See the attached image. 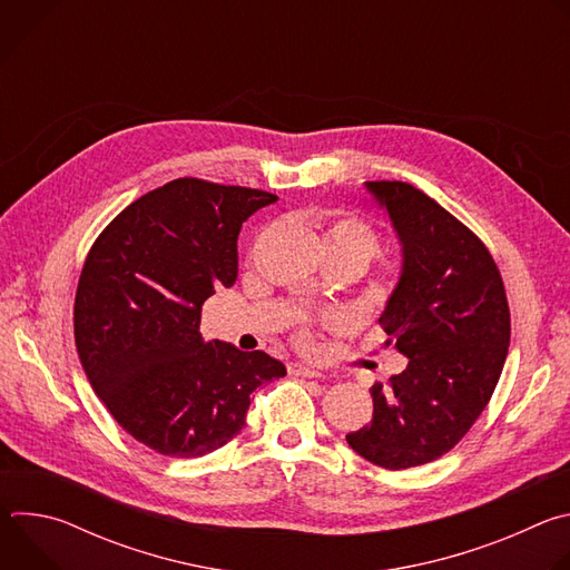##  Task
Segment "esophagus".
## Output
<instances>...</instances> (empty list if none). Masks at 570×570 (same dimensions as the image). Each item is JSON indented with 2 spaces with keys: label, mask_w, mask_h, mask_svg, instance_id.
I'll list each match as a JSON object with an SVG mask.
<instances>
[{
  "label": "esophagus",
  "mask_w": 570,
  "mask_h": 570,
  "mask_svg": "<svg viewBox=\"0 0 570 570\" xmlns=\"http://www.w3.org/2000/svg\"><path fill=\"white\" fill-rule=\"evenodd\" d=\"M288 372H291L293 376L320 379V372H317V370H313V367H308V365H302V363H291V365H288Z\"/></svg>",
  "instance_id": "obj_1"
}]
</instances>
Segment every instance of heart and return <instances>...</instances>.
<instances>
[{"mask_svg": "<svg viewBox=\"0 0 570 570\" xmlns=\"http://www.w3.org/2000/svg\"><path fill=\"white\" fill-rule=\"evenodd\" d=\"M322 246L327 257L350 259L365 268L381 253V238L367 220L358 216H336L322 234Z\"/></svg>", "mask_w": 570, "mask_h": 570, "instance_id": "1", "label": "heart"}]
</instances>
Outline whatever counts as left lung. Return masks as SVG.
I'll return each mask as SVG.
<instances>
[{"mask_svg": "<svg viewBox=\"0 0 570 570\" xmlns=\"http://www.w3.org/2000/svg\"><path fill=\"white\" fill-rule=\"evenodd\" d=\"M401 243V273L379 317L409 367L372 385L374 415L347 444L383 469L451 451L490 403L510 347V306L484 243L409 183H365Z\"/></svg>", "mask_w": 570, "mask_h": 570, "instance_id": "left-lung-1", "label": "left lung"}]
</instances>
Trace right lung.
Returning a JSON list of instances; mask_svg holds the SVG:
<instances>
[{
	"label": "right lung",
	"instance_id": "obj_1",
	"mask_svg": "<svg viewBox=\"0 0 570 570\" xmlns=\"http://www.w3.org/2000/svg\"><path fill=\"white\" fill-rule=\"evenodd\" d=\"M277 196L178 178L128 205L95 240L73 338L95 392L148 449L200 458L246 426L250 394L286 374L266 352L205 343L200 311L238 273L240 225Z\"/></svg>",
	"mask_w": 570,
	"mask_h": 570
}]
</instances>
